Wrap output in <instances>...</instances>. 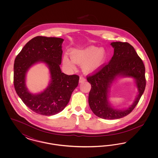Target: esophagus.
<instances>
[{
  "label": "esophagus",
  "instance_id": "esophagus-1",
  "mask_svg": "<svg viewBox=\"0 0 158 158\" xmlns=\"http://www.w3.org/2000/svg\"><path fill=\"white\" fill-rule=\"evenodd\" d=\"M85 81H86V79H85V77H83V76H80V78H79V82H85Z\"/></svg>",
  "mask_w": 158,
  "mask_h": 158
}]
</instances>
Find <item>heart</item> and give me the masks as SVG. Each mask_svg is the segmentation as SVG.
I'll return each instance as SVG.
<instances>
[{
	"instance_id": "heart-1",
	"label": "heart",
	"mask_w": 158,
	"mask_h": 158,
	"mask_svg": "<svg viewBox=\"0 0 158 158\" xmlns=\"http://www.w3.org/2000/svg\"><path fill=\"white\" fill-rule=\"evenodd\" d=\"M70 60L67 56L63 59V64L68 68H75L74 63L82 65L85 73H93L98 70L105 63L107 54L104 48L90 46L83 49H73L69 52Z\"/></svg>"
}]
</instances>
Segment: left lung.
Here are the masks:
<instances>
[{
  "label": "left lung",
  "instance_id": "1",
  "mask_svg": "<svg viewBox=\"0 0 158 158\" xmlns=\"http://www.w3.org/2000/svg\"><path fill=\"white\" fill-rule=\"evenodd\" d=\"M114 48L111 59L98 70L86 76L91 85L89 94V105L97 117L113 120L123 118L131 113L137 105L145 89V67L134 47L127 42H113ZM131 76L136 81L138 95L134 104L127 110L120 111L112 108L107 101V90L111 83L118 75Z\"/></svg>",
  "mask_w": 158,
  "mask_h": 158
}]
</instances>
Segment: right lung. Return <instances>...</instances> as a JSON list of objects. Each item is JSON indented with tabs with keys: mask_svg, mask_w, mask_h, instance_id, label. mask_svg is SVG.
I'll return each mask as SVG.
<instances>
[{
	"mask_svg": "<svg viewBox=\"0 0 158 158\" xmlns=\"http://www.w3.org/2000/svg\"><path fill=\"white\" fill-rule=\"evenodd\" d=\"M63 41L60 38L35 37L25 44L15 58L14 85L16 92L30 109L40 115L49 116L61 112L79 83V76L68 75L60 70ZM40 60L50 68L51 83L43 93L33 95L26 88L25 74L32 65Z\"/></svg>",
	"mask_w": 158,
	"mask_h": 158,
	"instance_id": "obj_1",
	"label": "right lung"
}]
</instances>
